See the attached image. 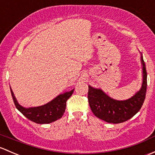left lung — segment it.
<instances>
[{
  "label": "left lung",
  "instance_id": "1",
  "mask_svg": "<svg viewBox=\"0 0 155 155\" xmlns=\"http://www.w3.org/2000/svg\"><path fill=\"white\" fill-rule=\"evenodd\" d=\"M140 58L143 70L141 87L128 99H113L101 89L94 88L89 85V104L96 117L109 123L118 124L128 120L139 112L146 98L147 88V73L142 53Z\"/></svg>",
  "mask_w": 155,
  "mask_h": 155
}]
</instances>
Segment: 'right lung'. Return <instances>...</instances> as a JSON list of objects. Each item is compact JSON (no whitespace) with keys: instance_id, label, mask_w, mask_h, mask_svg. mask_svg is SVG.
Returning <instances> with one entry per match:
<instances>
[{"instance_id":"right-lung-1","label":"right lung","mask_w":155,"mask_h":155,"mask_svg":"<svg viewBox=\"0 0 155 155\" xmlns=\"http://www.w3.org/2000/svg\"><path fill=\"white\" fill-rule=\"evenodd\" d=\"M74 89L60 94L45 104L25 107L19 104L10 87L12 99L17 109L29 120L37 124H49L60 119L66 110V101L72 95Z\"/></svg>"}]
</instances>
